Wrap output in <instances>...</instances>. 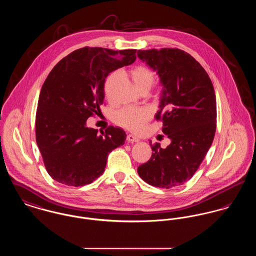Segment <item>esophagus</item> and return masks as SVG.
Instances as JSON below:
<instances>
[{"mask_svg":"<svg viewBox=\"0 0 256 256\" xmlns=\"http://www.w3.org/2000/svg\"><path fill=\"white\" fill-rule=\"evenodd\" d=\"M126 140H127V142H139L140 140L138 137H136V136H134V135H132V134L127 135Z\"/></svg>","mask_w":256,"mask_h":256,"instance_id":"1","label":"esophagus"}]
</instances>
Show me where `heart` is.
<instances>
[{"label":"heart","mask_w":256,"mask_h":256,"mask_svg":"<svg viewBox=\"0 0 256 256\" xmlns=\"http://www.w3.org/2000/svg\"><path fill=\"white\" fill-rule=\"evenodd\" d=\"M131 79L140 91H148L154 83L156 74L154 70L146 66H137L128 71ZM120 78L118 71H114L108 75L104 83V91L108 98L110 96L112 89ZM150 112L146 108L125 106L117 110L114 116V121L117 125L130 131H139L150 120Z\"/></svg>","instance_id":"1"}]
</instances>
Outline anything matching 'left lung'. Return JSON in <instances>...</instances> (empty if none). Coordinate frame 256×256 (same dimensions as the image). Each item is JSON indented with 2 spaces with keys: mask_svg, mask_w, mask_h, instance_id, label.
<instances>
[{
  "mask_svg": "<svg viewBox=\"0 0 256 256\" xmlns=\"http://www.w3.org/2000/svg\"><path fill=\"white\" fill-rule=\"evenodd\" d=\"M138 56L160 77L164 89L156 119L171 140L165 148L150 142L154 152L138 167V174L150 186H181L196 172L214 139V88L200 64L183 50H139Z\"/></svg>",
  "mask_w": 256,
  "mask_h": 256,
  "instance_id": "obj_1",
  "label": "left lung"
}]
</instances>
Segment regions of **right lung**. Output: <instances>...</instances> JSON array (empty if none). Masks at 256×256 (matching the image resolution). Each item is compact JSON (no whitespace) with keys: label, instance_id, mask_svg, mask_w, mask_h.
I'll use <instances>...</instances> for the list:
<instances>
[{"label":"right lung","instance_id":"1","mask_svg":"<svg viewBox=\"0 0 256 256\" xmlns=\"http://www.w3.org/2000/svg\"><path fill=\"white\" fill-rule=\"evenodd\" d=\"M137 50L78 48L50 70L39 96L36 142L48 175L60 184H91L104 171L110 152L125 132L108 126L100 134L86 121L100 112L104 83L112 71L132 64Z\"/></svg>","mask_w":256,"mask_h":256}]
</instances>
